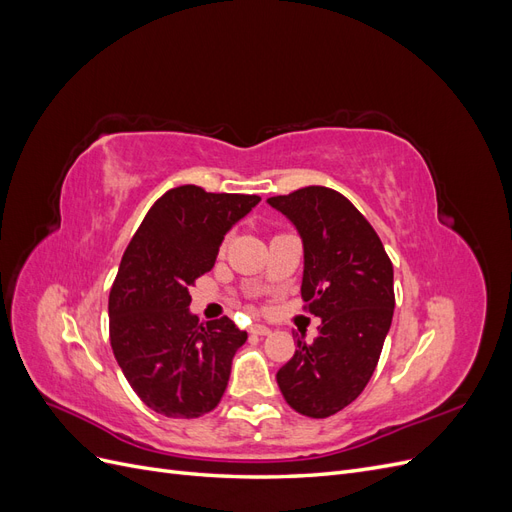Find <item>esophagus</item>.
Returning <instances> with one entry per match:
<instances>
[{"mask_svg":"<svg viewBox=\"0 0 512 512\" xmlns=\"http://www.w3.org/2000/svg\"><path fill=\"white\" fill-rule=\"evenodd\" d=\"M250 333H254V335H269V333H271V329H269V327H265V324H252V327H250Z\"/></svg>","mask_w":512,"mask_h":512,"instance_id":"34e87169","label":"esophagus"}]
</instances>
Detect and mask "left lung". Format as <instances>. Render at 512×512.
I'll list each match as a JSON object with an SVG mask.
<instances>
[{
	"label": "left lung",
	"mask_w": 512,
	"mask_h": 512,
	"mask_svg": "<svg viewBox=\"0 0 512 512\" xmlns=\"http://www.w3.org/2000/svg\"><path fill=\"white\" fill-rule=\"evenodd\" d=\"M267 203L299 230L301 297L309 314L322 318L312 344L297 337L277 384L292 410L327 418L363 393L378 365L395 309L393 262L344 194L309 185Z\"/></svg>",
	"instance_id": "left-lung-1"
}]
</instances>
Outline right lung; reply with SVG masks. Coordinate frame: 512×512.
Instances as JSON below:
<instances>
[{"label":"right lung","mask_w":512,"mask_h":512,"mask_svg":"<svg viewBox=\"0 0 512 512\" xmlns=\"http://www.w3.org/2000/svg\"><path fill=\"white\" fill-rule=\"evenodd\" d=\"M258 203L254 194L179 185L153 203L126 247L108 297V333L123 376L158 414L198 418L220 404L247 333L226 316L200 324L188 288Z\"/></svg>","instance_id":"add662e5"}]
</instances>
